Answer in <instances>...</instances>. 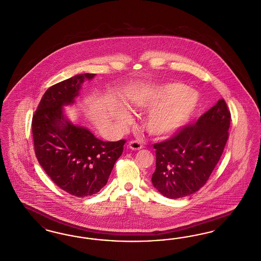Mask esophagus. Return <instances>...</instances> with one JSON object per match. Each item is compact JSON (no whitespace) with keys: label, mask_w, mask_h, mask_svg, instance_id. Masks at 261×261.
<instances>
[{"label":"esophagus","mask_w":261,"mask_h":261,"mask_svg":"<svg viewBox=\"0 0 261 261\" xmlns=\"http://www.w3.org/2000/svg\"><path fill=\"white\" fill-rule=\"evenodd\" d=\"M128 147L132 150H140L143 146H142L141 142H139V141H132L128 144Z\"/></svg>","instance_id":"1"}]
</instances>
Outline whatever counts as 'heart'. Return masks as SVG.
Segmentation results:
<instances>
[{"label": "heart", "instance_id": "b5f03b06", "mask_svg": "<svg viewBox=\"0 0 261 261\" xmlns=\"http://www.w3.org/2000/svg\"><path fill=\"white\" fill-rule=\"evenodd\" d=\"M132 101L137 108L151 111L143 122L146 132L164 138L174 134L188 122L196 109L198 97L185 84L169 83L150 93L138 94ZM114 117L120 124L130 120L129 113L122 107L115 109Z\"/></svg>", "mask_w": 261, "mask_h": 261}]
</instances>
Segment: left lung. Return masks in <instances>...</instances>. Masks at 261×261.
Returning <instances> with one entry per match:
<instances>
[{"label":"left lung","mask_w":261,"mask_h":261,"mask_svg":"<svg viewBox=\"0 0 261 261\" xmlns=\"http://www.w3.org/2000/svg\"><path fill=\"white\" fill-rule=\"evenodd\" d=\"M230 118L227 105L220 99L196 123L153 146L156 168L151 182L160 194L181 198L204 187L226 145Z\"/></svg>","instance_id":"obj_1"}]
</instances>
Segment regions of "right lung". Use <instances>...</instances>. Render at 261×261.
Returning <instances> with one entry per match:
<instances>
[{
  "mask_svg": "<svg viewBox=\"0 0 261 261\" xmlns=\"http://www.w3.org/2000/svg\"><path fill=\"white\" fill-rule=\"evenodd\" d=\"M95 73H82L54 84L43 94L33 116L32 131L37 159L53 182L76 197L104 188L124 140L103 142L67 117L64 107L74 104L84 82Z\"/></svg>",
  "mask_w": 261,
  "mask_h": 261,
  "instance_id": "add662e5",
  "label": "right lung"
}]
</instances>
